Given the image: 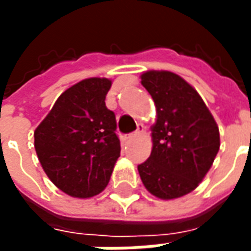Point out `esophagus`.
I'll return each mask as SVG.
<instances>
[{"label":"esophagus","mask_w":251,"mask_h":251,"mask_svg":"<svg viewBox=\"0 0 251 251\" xmlns=\"http://www.w3.org/2000/svg\"><path fill=\"white\" fill-rule=\"evenodd\" d=\"M144 130H145V126L142 125V124H138V125H137V130L134 131V133H130V134H127V138H133V137L140 136L141 133H144Z\"/></svg>","instance_id":"esophagus-1"}]
</instances>
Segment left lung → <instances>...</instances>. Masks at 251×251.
<instances>
[{"label": "left lung", "instance_id": "1", "mask_svg": "<svg viewBox=\"0 0 251 251\" xmlns=\"http://www.w3.org/2000/svg\"><path fill=\"white\" fill-rule=\"evenodd\" d=\"M141 84L152 95L157 120L152 126V153L138 165L145 188L160 199L194 191L215 160L219 129L198 91L169 71H147Z\"/></svg>", "mask_w": 251, "mask_h": 251}]
</instances>
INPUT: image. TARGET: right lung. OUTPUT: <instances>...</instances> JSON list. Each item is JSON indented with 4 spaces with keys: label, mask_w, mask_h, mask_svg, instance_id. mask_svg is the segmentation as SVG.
<instances>
[{
    "label": "right lung",
    "mask_w": 251,
    "mask_h": 251,
    "mask_svg": "<svg viewBox=\"0 0 251 251\" xmlns=\"http://www.w3.org/2000/svg\"><path fill=\"white\" fill-rule=\"evenodd\" d=\"M110 87V79L88 77L67 88L35 130L44 172L74 198L100 194L120 157L115 114L104 103Z\"/></svg>",
    "instance_id": "1"
}]
</instances>
